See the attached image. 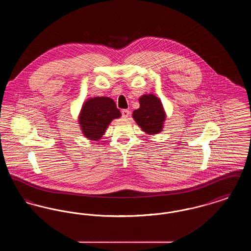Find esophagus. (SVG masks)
I'll list each match as a JSON object with an SVG mask.
<instances>
[{
    "label": "esophagus",
    "instance_id": "esophagus-1",
    "mask_svg": "<svg viewBox=\"0 0 251 251\" xmlns=\"http://www.w3.org/2000/svg\"><path fill=\"white\" fill-rule=\"evenodd\" d=\"M121 114H122V117L123 118H128L129 117V115H130V111L129 110H127V109H123L122 111H121Z\"/></svg>",
    "mask_w": 251,
    "mask_h": 251
}]
</instances>
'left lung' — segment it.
I'll return each instance as SVG.
<instances>
[{
    "label": "left lung",
    "mask_w": 251,
    "mask_h": 251,
    "mask_svg": "<svg viewBox=\"0 0 251 251\" xmlns=\"http://www.w3.org/2000/svg\"><path fill=\"white\" fill-rule=\"evenodd\" d=\"M140 107L132 112L137 125L148 134H157L163 131L166 112L162 101L153 94H145L139 98Z\"/></svg>",
    "instance_id": "8db88e82"
}]
</instances>
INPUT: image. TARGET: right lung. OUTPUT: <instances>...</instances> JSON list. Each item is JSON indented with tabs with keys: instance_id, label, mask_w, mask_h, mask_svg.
Here are the masks:
<instances>
[{
	"instance_id": "obj_1",
	"label": "right lung",
	"mask_w": 251,
	"mask_h": 251,
	"mask_svg": "<svg viewBox=\"0 0 251 251\" xmlns=\"http://www.w3.org/2000/svg\"><path fill=\"white\" fill-rule=\"evenodd\" d=\"M120 117L121 113L111 98L94 97L84 101L78 122L84 137L98 141L107 130L111 121Z\"/></svg>"
}]
</instances>
